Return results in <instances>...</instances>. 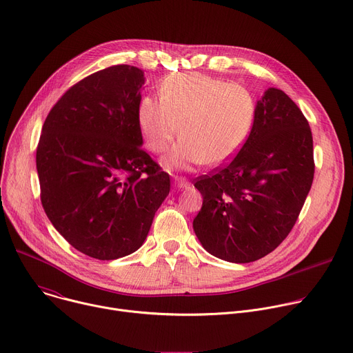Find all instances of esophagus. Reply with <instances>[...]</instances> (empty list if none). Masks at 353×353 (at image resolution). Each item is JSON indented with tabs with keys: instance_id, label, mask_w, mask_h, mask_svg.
<instances>
[{
	"instance_id": "esophagus-1",
	"label": "esophagus",
	"mask_w": 353,
	"mask_h": 353,
	"mask_svg": "<svg viewBox=\"0 0 353 353\" xmlns=\"http://www.w3.org/2000/svg\"><path fill=\"white\" fill-rule=\"evenodd\" d=\"M174 185H176L177 188H185V187H188V185H190V183H188L184 177H176V180H174Z\"/></svg>"
}]
</instances>
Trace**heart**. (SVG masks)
Here are the masks:
<instances>
[{
	"label": "heart",
	"instance_id": "b5f03b06",
	"mask_svg": "<svg viewBox=\"0 0 353 353\" xmlns=\"http://www.w3.org/2000/svg\"><path fill=\"white\" fill-rule=\"evenodd\" d=\"M256 119V99L247 88L198 74L163 79L159 97H141L137 120L146 148L163 154L180 131L168 163L174 168L219 165L248 138Z\"/></svg>",
	"mask_w": 353,
	"mask_h": 353
}]
</instances>
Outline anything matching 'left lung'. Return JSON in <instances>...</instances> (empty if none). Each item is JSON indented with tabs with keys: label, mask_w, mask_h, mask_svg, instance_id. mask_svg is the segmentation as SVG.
<instances>
[{
	"label": "left lung",
	"mask_w": 353,
	"mask_h": 353,
	"mask_svg": "<svg viewBox=\"0 0 353 353\" xmlns=\"http://www.w3.org/2000/svg\"><path fill=\"white\" fill-rule=\"evenodd\" d=\"M313 177L309 121L285 92L270 88L257 102L253 128L237 155L195 179L203 207L194 232L221 260H260L290 233Z\"/></svg>",
	"instance_id": "1"
}]
</instances>
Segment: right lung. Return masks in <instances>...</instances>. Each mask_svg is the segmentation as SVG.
I'll return each mask as SVG.
<instances>
[{
    "instance_id": "obj_1",
    "label": "right lung",
    "mask_w": 353,
    "mask_h": 353,
    "mask_svg": "<svg viewBox=\"0 0 353 353\" xmlns=\"http://www.w3.org/2000/svg\"><path fill=\"white\" fill-rule=\"evenodd\" d=\"M143 72L113 65L72 85L52 108L36 149L43 210L81 253L116 260L138 250L170 191L142 145Z\"/></svg>"
}]
</instances>
